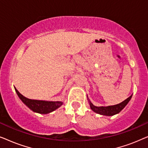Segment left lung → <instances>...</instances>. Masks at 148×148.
<instances>
[{"label": "left lung", "mask_w": 148, "mask_h": 148, "mask_svg": "<svg viewBox=\"0 0 148 148\" xmlns=\"http://www.w3.org/2000/svg\"><path fill=\"white\" fill-rule=\"evenodd\" d=\"M131 97H132V96H131L129 98L126 99V100L120 103V104L114 105V106H96L91 102V101L88 99V100L89 102V104H90L91 109H92L94 112L98 113V114L101 115H105V116H110L120 112L121 111L127 106V104H128L129 102L131 99Z\"/></svg>", "instance_id": "8db88e82"}]
</instances>
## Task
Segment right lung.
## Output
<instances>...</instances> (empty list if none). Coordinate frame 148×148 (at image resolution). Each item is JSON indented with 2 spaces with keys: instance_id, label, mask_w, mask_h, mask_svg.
Instances as JSON below:
<instances>
[{
  "instance_id": "add662e5",
  "label": "right lung",
  "mask_w": 148,
  "mask_h": 148,
  "mask_svg": "<svg viewBox=\"0 0 148 148\" xmlns=\"http://www.w3.org/2000/svg\"><path fill=\"white\" fill-rule=\"evenodd\" d=\"M16 93L19 96L22 102L32 110L33 112L39 113V114H46L53 112L56 109L61 106L63 102L61 101H56V102H52V101H44V100H31V99L25 98L23 95L20 94L18 90L15 88Z\"/></svg>"
}]
</instances>
